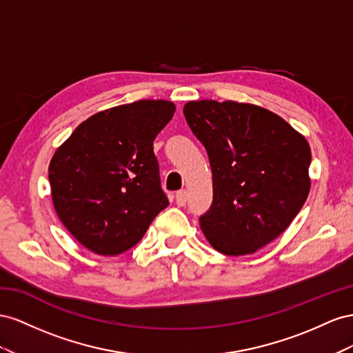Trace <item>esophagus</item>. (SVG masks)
Listing matches in <instances>:
<instances>
[{
  "mask_svg": "<svg viewBox=\"0 0 353 353\" xmlns=\"http://www.w3.org/2000/svg\"><path fill=\"white\" fill-rule=\"evenodd\" d=\"M186 201H188V192L186 190H179L176 194V203L179 207H183L186 205Z\"/></svg>",
  "mask_w": 353,
  "mask_h": 353,
  "instance_id": "34e87169",
  "label": "esophagus"
}]
</instances>
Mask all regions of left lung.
<instances>
[{"label":"left lung","mask_w":353,"mask_h":353,"mask_svg":"<svg viewBox=\"0 0 353 353\" xmlns=\"http://www.w3.org/2000/svg\"><path fill=\"white\" fill-rule=\"evenodd\" d=\"M183 114L213 173V203L201 229L226 256L256 253L284 232L307 198L306 139L256 105L198 100Z\"/></svg>","instance_id":"left-lung-1"}]
</instances>
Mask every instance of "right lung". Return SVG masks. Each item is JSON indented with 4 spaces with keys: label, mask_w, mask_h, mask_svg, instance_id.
I'll return each mask as SVG.
<instances>
[{
    "label": "right lung",
    "mask_w": 353,
    "mask_h": 353,
    "mask_svg": "<svg viewBox=\"0 0 353 353\" xmlns=\"http://www.w3.org/2000/svg\"><path fill=\"white\" fill-rule=\"evenodd\" d=\"M168 100L110 108L79 124L48 167L59 219L102 256L134 247L168 205L154 140L174 115Z\"/></svg>",
    "instance_id": "add662e5"
}]
</instances>
